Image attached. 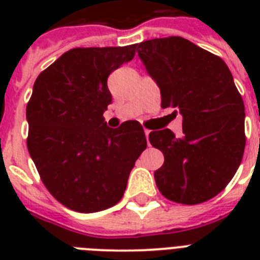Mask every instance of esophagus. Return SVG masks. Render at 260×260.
<instances>
[{"instance_id":"esophagus-1","label":"esophagus","mask_w":260,"mask_h":260,"mask_svg":"<svg viewBox=\"0 0 260 260\" xmlns=\"http://www.w3.org/2000/svg\"><path fill=\"white\" fill-rule=\"evenodd\" d=\"M150 132H151L150 129H144V134H146V136H147V138H148V135H150Z\"/></svg>"}]
</instances>
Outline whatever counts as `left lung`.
<instances>
[{
	"instance_id": "obj_1",
	"label": "left lung",
	"mask_w": 260,
	"mask_h": 260,
	"mask_svg": "<svg viewBox=\"0 0 260 260\" xmlns=\"http://www.w3.org/2000/svg\"><path fill=\"white\" fill-rule=\"evenodd\" d=\"M139 58L160 89L162 108H178L183 136L152 131L151 144L165 155L154 173L170 201L205 202L234 178L246 147L244 104L225 62L179 36L138 44Z\"/></svg>"
}]
</instances>
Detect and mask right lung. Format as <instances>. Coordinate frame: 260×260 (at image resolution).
<instances>
[{
	"label": "right lung",
	"instance_id": "obj_1",
	"mask_svg": "<svg viewBox=\"0 0 260 260\" xmlns=\"http://www.w3.org/2000/svg\"><path fill=\"white\" fill-rule=\"evenodd\" d=\"M136 44L73 48L42 71L26 105V146L47 190L69 209L93 213L124 196L146 150L140 122L106 125L108 77L132 60Z\"/></svg>",
	"mask_w": 260,
	"mask_h": 260
}]
</instances>
